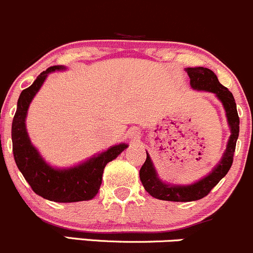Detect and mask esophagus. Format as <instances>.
<instances>
[{"label":"esophagus","mask_w":253,"mask_h":253,"mask_svg":"<svg viewBox=\"0 0 253 253\" xmlns=\"http://www.w3.org/2000/svg\"><path fill=\"white\" fill-rule=\"evenodd\" d=\"M130 136H131V138H134V140H136V138H138V132L137 131H131V132H130Z\"/></svg>","instance_id":"1"}]
</instances>
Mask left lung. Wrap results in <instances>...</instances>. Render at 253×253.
<instances>
[{"label": "left lung", "instance_id": "1", "mask_svg": "<svg viewBox=\"0 0 253 253\" xmlns=\"http://www.w3.org/2000/svg\"><path fill=\"white\" fill-rule=\"evenodd\" d=\"M191 80V86L194 90H204L213 93L218 97L223 105L225 116H227L228 126L230 127V136L228 140L227 148L222 156L218 164L212 171L202 180L194 182L187 186H177V184H168L158 177L156 169L153 167L151 157L146 158L145 164L140 169V180L143 187L149 194L156 199L168 200V202H194L206 197L211 189L227 175L233 164V156L235 152L236 140L239 136V121L236 104L233 94L225 86L219 83L218 78L210 69L206 67H188L186 69Z\"/></svg>", "mask_w": 253, "mask_h": 253}]
</instances>
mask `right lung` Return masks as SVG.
<instances>
[{
	"mask_svg": "<svg viewBox=\"0 0 253 253\" xmlns=\"http://www.w3.org/2000/svg\"><path fill=\"white\" fill-rule=\"evenodd\" d=\"M59 70H65V67L59 65L49 67L41 73L29 88L21 91L12 124L13 154L18 169L31 186L32 191L40 197L56 203L90 200L99 192L106 164L116 159L127 145L119 143L112 146L93 158L67 169H55L45 163L30 141L25 121L29 106L48 73Z\"/></svg>",
	"mask_w": 253,
	"mask_h": 253,
	"instance_id": "add662e5",
	"label": "right lung"
}]
</instances>
